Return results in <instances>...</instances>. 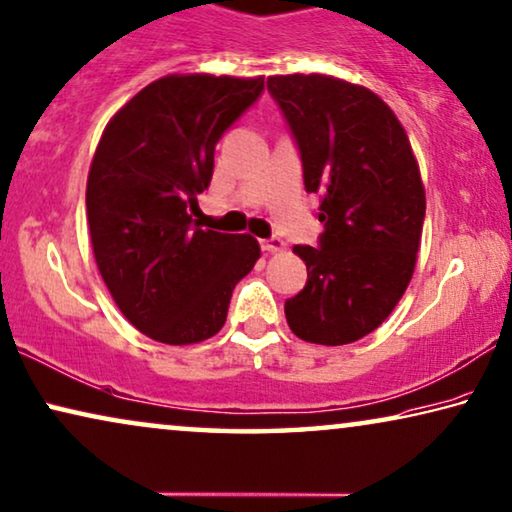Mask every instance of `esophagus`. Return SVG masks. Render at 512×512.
<instances>
[{
	"label": "esophagus",
	"instance_id": "esophagus-1",
	"mask_svg": "<svg viewBox=\"0 0 512 512\" xmlns=\"http://www.w3.org/2000/svg\"><path fill=\"white\" fill-rule=\"evenodd\" d=\"M261 247H263V251H270V254H274V251H284L286 242L281 238H268L261 242Z\"/></svg>",
	"mask_w": 512,
	"mask_h": 512
}]
</instances>
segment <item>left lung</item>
<instances>
[{"instance_id":"8db88e82","label":"left lung","mask_w":512,"mask_h":512,"mask_svg":"<svg viewBox=\"0 0 512 512\" xmlns=\"http://www.w3.org/2000/svg\"><path fill=\"white\" fill-rule=\"evenodd\" d=\"M298 140L305 187L321 194V247H293L307 286L286 300L293 335L358 342L390 316L416 270L425 187L409 136L379 94L323 73L270 76Z\"/></svg>"}]
</instances>
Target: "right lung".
<instances>
[{"instance_id": "1", "label": "right lung", "mask_w": 512, "mask_h": 512, "mask_svg": "<svg viewBox=\"0 0 512 512\" xmlns=\"http://www.w3.org/2000/svg\"><path fill=\"white\" fill-rule=\"evenodd\" d=\"M261 92L263 76L170 73L101 133L85 194L94 261L124 318L154 342L217 335L261 258L249 233L203 231L189 214L212 180L214 145Z\"/></svg>"}]
</instances>
